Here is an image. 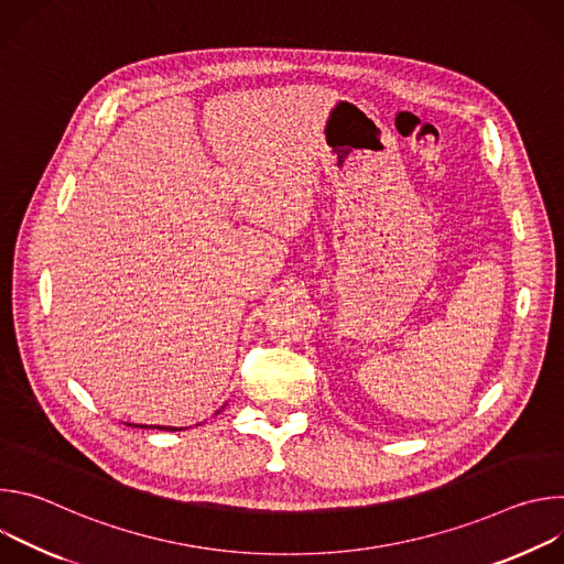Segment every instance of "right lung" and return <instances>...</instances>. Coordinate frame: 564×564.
<instances>
[{"label": "right lung", "mask_w": 564, "mask_h": 564, "mask_svg": "<svg viewBox=\"0 0 564 564\" xmlns=\"http://www.w3.org/2000/svg\"><path fill=\"white\" fill-rule=\"evenodd\" d=\"M133 426V424H129ZM140 429H147V426H140ZM149 429H158V431H183V429H174V426H149Z\"/></svg>", "instance_id": "right-lung-1"}]
</instances>
